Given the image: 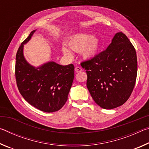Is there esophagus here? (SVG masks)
<instances>
[{
  "instance_id": "34e87169",
  "label": "esophagus",
  "mask_w": 149,
  "mask_h": 149,
  "mask_svg": "<svg viewBox=\"0 0 149 149\" xmlns=\"http://www.w3.org/2000/svg\"><path fill=\"white\" fill-rule=\"evenodd\" d=\"M75 71L77 73H79V72H82V71H83V70H82L81 68H80V67H79V66H77V67H75Z\"/></svg>"
}]
</instances>
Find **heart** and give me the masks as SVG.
Listing matches in <instances>:
<instances>
[{
  "instance_id": "1",
  "label": "heart",
  "mask_w": 149,
  "mask_h": 149,
  "mask_svg": "<svg viewBox=\"0 0 149 149\" xmlns=\"http://www.w3.org/2000/svg\"><path fill=\"white\" fill-rule=\"evenodd\" d=\"M68 46L75 52H81L85 59H91L97 56L100 48L98 37L88 34H79L72 37L68 41ZM63 53L67 57L72 58V53L68 48H62Z\"/></svg>"
}]
</instances>
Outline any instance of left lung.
<instances>
[{
    "label": "left lung",
    "instance_id": "obj_1",
    "mask_svg": "<svg viewBox=\"0 0 149 149\" xmlns=\"http://www.w3.org/2000/svg\"><path fill=\"white\" fill-rule=\"evenodd\" d=\"M86 70L87 87L93 99L104 109H113L127 101L137 74L134 47L122 32L116 33L107 49L81 63Z\"/></svg>",
    "mask_w": 149,
    "mask_h": 149
}]
</instances>
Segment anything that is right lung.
I'll return each mask as SVG.
<instances>
[{"mask_svg": "<svg viewBox=\"0 0 149 149\" xmlns=\"http://www.w3.org/2000/svg\"><path fill=\"white\" fill-rule=\"evenodd\" d=\"M35 31L30 33L16 53L17 86L29 104L42 112H54L67 101L74 78V66L72 64L62 65L50 61L35 67L27 62L24 55V45L31 39Z\"/></svg>", "mask_w": 149, "mask_h": 149, "instance_id": "1", "label": "right lung"}]
</instances>
